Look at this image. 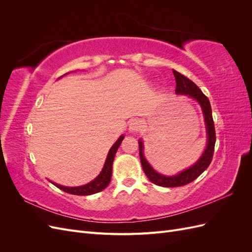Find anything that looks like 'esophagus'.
<instances>
[{"instance_id": "obj_1", "label": "esophagus", "mask_w": 252, "mask_h": 252, "mask_svg": "<svg viewBox=\"0 0 252 252\" xmlns=\"http://www.w3.org/2000/svg\"><path fill=\"white\" fill-rule=\"evenodd\" d=\"M140 128H141V123L138 119H132L129 121V124H128L129 131L135 132V131H138Z\"/></svg>"}]
</instances>
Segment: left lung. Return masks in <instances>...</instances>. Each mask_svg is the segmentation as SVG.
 Listing matches in <instances>:
<instances>
[{
    "instance_id": "8db88e82",
    "label": "left lung",
    "mask_w": 252,
    "mask_h": 252,
    "mask_svg": "<svg viewBox=\"0 0 252 252\" xmlns=\"http://www.w3.org/2000/svg\"><path fill=\"white\" fill-rule=\"evenodd\" d=\"M172 72L174 74L175 83H177L175 94L178 95H187L200 105L203 112V117H204L206 138H207L206 141L207 142H206V147L203 151V154L194 164L187 167L186 169L180 171L177 174L166 175V174L158 172L156 169H154V167L149 164L147 158L144 156V143L142 139H140L139 150H140V158H141L143 170L145 174L147 175V178L149 179L150 182H152L154 184L158 186H162V187H179V186L186 185L188 183L194 181L200 174H202L206 169L208 168V166L211 163L213 150H215V145H216L215 124H213L211 106H210L208 97L202 93V90L197 87L192 81L187 79L185 75H183L175 70H172Z\"/></svg>"
}]
</instances>
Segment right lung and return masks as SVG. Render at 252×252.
<instances>
[{
    "label": "right lung",
    "instance_id": "obj_1",
    "mask_svg": "<svg viewBox=\"0 0 252 252\" xmlns=\"http://www.w3.org/2000/svg\"><path fill=\"white\" fill-rule=\"evenodd\" d=\"M68 73L69 72H67L65 74H68ZM64 75H62V77H64ZM124 138H125V135L122 134L117 140V142L112 145L111 148L109 149L107 158H106V161H105V164L102 168V171L94 180L87 183V184L82 185V186H77V187H67V186L57 184V183L52 182L50 180H48V181L50 183H52L55 186H57L58 188H60L61 190H63V191H65L67 193H70V194H74V195H90V194H94L96 192L102 191V190H104L109 185L110 180H111V174H112L113 159H114V157H116L118 148L120 147V145H121L122 141L124 140Z\"/></svg>",
    "mask_w": 252,
    "mask_h": 252
}]
</instances>
